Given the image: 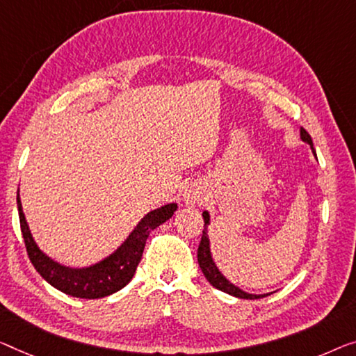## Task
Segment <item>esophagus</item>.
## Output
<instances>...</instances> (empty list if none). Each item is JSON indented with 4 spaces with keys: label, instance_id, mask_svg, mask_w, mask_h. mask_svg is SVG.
<instances>
[{
    "label": "esophagus",
    "instance_id": "esophagus-1",
    "mask_svg": "<svg viewBox=\"0 0 356 356\" xmlns=\"http://www.w3.org/2000/svg\"><path fill=\"white\" fill-rule=\"evenodd\" d=\"M195 200H196V196H195V195H192V193H188V195H187V201H190V203H193Z\"/></svg>",
    "mask_w": 356,
    "mask_h": 356
}]
</instances>
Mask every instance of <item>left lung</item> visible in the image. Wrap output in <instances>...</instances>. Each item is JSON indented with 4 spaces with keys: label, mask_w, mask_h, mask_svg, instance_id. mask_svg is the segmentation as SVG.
Returning a JSON list of instances; mask_svg holds the SVG:
<instances>
[{
    "label": "left lung",
    "mask_w": 356,
    "mask_h": 356,
    "mask_svg": "<svg viewBox=\"0 0 356 356\" xmlns=\"http://www.w3.org/2000/svg\"><path fill=\"white\" fill-rule=\"evenodd\" d=\"M300 137L302 140L307 142V144H310L312 147V152H314V155L316 156L315 153V148H314V142H312V137L309 132H307L304 127H300ZM203 219H204V230H203V235H201V241H200V246H198V264H200V268L203 275L206 277V280L209 281V283L214 286L216 289L219 291H224V293L230 294V296H235V297H240V299H261V297H265L268 294H248L245 291H241L240 288H236L235 284H232L229 280H227L224 275H222L219 270H217L214 261H212L211 257V251H209V240H208V230H206V227L209 224V214L208 212H203Z\"/></svg>",
    "instance_id": "left-lung-1"
}]
</instances>
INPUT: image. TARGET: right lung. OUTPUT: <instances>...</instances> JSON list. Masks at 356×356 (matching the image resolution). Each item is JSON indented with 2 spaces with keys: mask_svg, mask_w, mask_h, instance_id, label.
Segmentation results:
<instances>
[{
  "mask_svg": "<svg viewBox=\"0 0 356 356\" xmlns=\"http://www.w3.org/2000/svg\"><path fill=\"white\" fill-rule=\"evenodd\" d=\"M17 208L26 254H29L30 262L33 264L36 272L51 286H54L56 289L68 296L79 297V299H100V297L116 293V291L124 288L129 283L134 277L137 265L140 262L142 254H144L148 235L156 227L171 219L174 211L177 209V204H166L148 212L144 219L139 222V225L127 236V240L110 257L88 268L63 267V265L51 261L49 257L44 256L38 246L35 245L33 238H31L19 195Z\"/></svg>",
  "mask_w": 356,
  "mask_h": 356,
  "instance_id": "add662e5",
  "label": "right lung"
}]
</instances>
